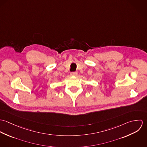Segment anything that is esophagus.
<instances>
[{
	"label": "esophagus",
	"mask_w": 147,
	"mask_h": 147,
	"mask_svg": "<svg viewBox=\"0 0 147 147\" xmlns=\"http://www.w3.org/2000/svg\"><path fill=\"white\" fill-rule=\"evenodd\" d=\"M78 75V72H72L71 73V76H76Z\"/></svg>",
	"instance_id": "obj_1"
}]
</instances>
